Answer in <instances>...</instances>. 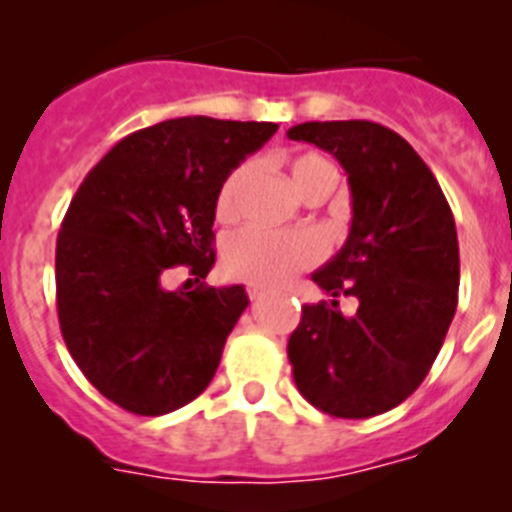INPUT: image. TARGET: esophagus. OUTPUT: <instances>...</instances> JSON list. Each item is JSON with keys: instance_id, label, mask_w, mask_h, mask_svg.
Wrapping results in <instances>:
<instances>
[{"instance_id": "obj_1", "label": "esophagus", "mask_w": 512, "mask_h": 512, "mask_svg": "<svg viewBox=\"0 0 512 512\" xmlns=\"http://www.w3.org/2000/svg\"><path fill=\"white\" fill-rule=\"evenodd\" d=\"M266 295H269V292H266L264 287H259V284H251V287H248V297H251V300H264Z\"/></svg>"}]
</instances>
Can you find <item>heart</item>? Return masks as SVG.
<instances>
[{
	"instance_id": "b5f03b06",
	"label": "heart",
	"mask_w": 512,
	"mask_h": 512,
	"mask_svg": "<svg viewBox=\"0 0 512 512\" xmlns=\"http://www.w3.org/2000/svg\"><path fill=\"white\" fill-rule=\"evenodd\" d=\"M289 182L302 200L312 194H328L336 184V169L320 153H297L287 161ZM251 164H241L228 174L215 200L217 217H233L238 212L243 184L248 182ZM320 259V243L305 230H266L243 228L230 235L223 251L228 274L261 287H279L292 274L307 269Z\"/></svg>"
}]
</instances>
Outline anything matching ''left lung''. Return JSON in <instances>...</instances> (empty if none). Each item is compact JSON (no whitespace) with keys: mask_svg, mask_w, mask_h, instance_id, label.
I'll list each match as a JSON object with an SVG mask.
<instances>
[{"mask_svg":"<svg viewBox=\"0 0 512 512\" xmlns=\"http://www.w3.org/2000/svg\"><path fill=\"white\" fill-rule=\"evenodd\" d=\"M287 138L328 151L351 192L346 243L312 274L333 300L302 307L289 336L295 384L323 413L372 418L418 390L454 320V215L423 158L379 122H302ZM341 294L360 300L356 316L337 310Z\"/></svg>","mask_w":512,"mask_h":512,"instance_id":"8db88e82","label":"left lung"}]
</instances>
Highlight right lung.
<instances>
[{
  "label": "right lung",
  "instance_id": "1",
  "mask_svg": "<svg viewBox=\"0 0 512 512\" xmlns=\"http://www.w3.org/2000/svg\"><path fill=\"white\" fill-rule=\"evenodd\" d=\"M279 125L176 117L122 138L87 174L56 243L63 341L84 377L135 415L207 390L248 307L243 284L169 292L174 266L215 264L217 192Z\"/></svg>",
  "mask_w": 512,
  "mask_h": 512
}]
</instances>
